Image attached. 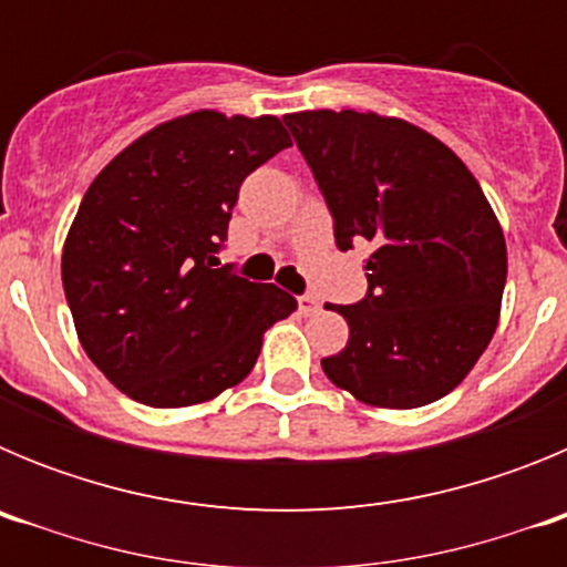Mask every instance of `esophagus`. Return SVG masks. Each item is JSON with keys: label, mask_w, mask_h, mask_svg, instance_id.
Listing matches in <instances>:
<instances>
[{"label": "esophagus", "mask_w": 567, "mask_h": 567, "mask_svg": "<svg viewBox=\"0 0 567 567\" xmlns=\"http://www.w3.org/2000/svg\"><path fill=\"white\" fill-rule=\"evenodd\" d=\"M298 312L300 315H315V312H318V300L309 298V295H300V298H298Z\"/></svg>", "instance_id": "34e87169"}]
</instances>
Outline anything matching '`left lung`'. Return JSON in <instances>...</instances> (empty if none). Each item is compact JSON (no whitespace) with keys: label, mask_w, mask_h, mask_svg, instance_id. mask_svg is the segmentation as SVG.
Here are the masks:
<instances>
[{"label":"left lung","mask_w":567,"mask_h":567,"mask_svg":"<svg viewBox=\"0 0 567 567\" xmlns=\"http://www.w3.org/2000/svg\"><path fill=\"white\" fill-rule=\"evenodd\" d=\"M334 218L369 240V292L338 307L343 352L320 365L360 403L417 409L463 383L494 338L508 252L477 178L432 133L378 113L284 115Z\"/></svg>","instance_id":"left-lung-1"}]
</instances>
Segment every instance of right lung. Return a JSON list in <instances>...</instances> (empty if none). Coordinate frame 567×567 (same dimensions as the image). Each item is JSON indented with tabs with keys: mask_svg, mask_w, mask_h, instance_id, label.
I'll return each mask as SVG.
<instances>
[{
	"mask_svg": "<svg viewBox=\"0 0 567 567\" xmlns=\"http://www.w3.org/2000/svg\"><path fill=\"white\" fill-rule=\"evenodd\" d=\"M289 144L275 115L195 110L93 178L62 284L82 349L118 392L153 409L207 403L252 372L264 332L298 309L218 260L244 178Z\"/></svg>",
	"mask_w": 567,
	"mask_h": 567,
	"instance_id": "right-lung-1",
	"label": "right lung"
}]
</instances>
